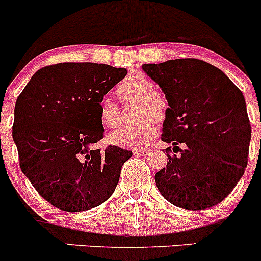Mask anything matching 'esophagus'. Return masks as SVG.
<instances>
[{
    "mask_svg": "<svg viewBox=\"0 0 261 261\" xmlns=\"http://www.w3.org/2000/svg\"><path fill=\"white\" fill-rule=\"evenodd\" d=\"M134 154L139 155V156H147L150 154V149H138V150H134Z\"/></svg>",
    "mask_w": 261,
    "mask_h": 261,
    "instance_id": "obj_1",
    "label": "esophagus"
}]
</instances>
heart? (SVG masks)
<instances>
[{"label": "heart", "mask_w": 261, "mask_h": 261, "mask_svg": "<svg viewBox=\"0 0 261 261\" xmlns=\"http://www.w3.org/2000/svg\"><path fill=\"white\" fill-rule=\"evenodd\" d=\"M116 92L122 101L136 99L135 123L125 125L109 135V141L121 147H140L146 145L158 130L156 120H163L168 110V101L160 92L152 89L146 75H128L117 84ZM99 122L106 128H115L121 121L120 107L116 102L103 98L98 106Z\"/></svg>", "instance_id": "obj_1"}]
</instances>
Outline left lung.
Instances as JSON below:
<instances>
[{"label": "left lung", "mask_w": 261, "mask_h": 261, "mask_svg": "<svg viewBox=\"0 0 261 261\" xmlns=\"http://www.w3.org/2000/svg\"><path fill=\"white\" fill-rule=\"evenodd\" d=\"M143 70L169 106L162 140L172 144L174 154H168L167 168L155 174L158 189L184 210L220 203L247 165L251 126L243 92L222 70L199 59L144 64Z\"/></svg>", "instance_id": "obj_1"}]
</instances>
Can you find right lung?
<instances>
[{
	"instance_id": "add662e5",
	"label": "right lung",
	"mask_w": 261,
	"mask_h": 261,
	"mask_svg": "<svg viewBox=\"0 0 261 261\" xmlns=\"http://www.w3.org/2000/svg\"><path fill=\"white\" fill-rule=\"evenodd\" d=\"M126 74L107 64L59 63L39 69L17 97L12 138L20 168L57 208L87 211L114 193L133 152L92 145L103 138L99 102Z\"/></svg>"
}]
</instances>
